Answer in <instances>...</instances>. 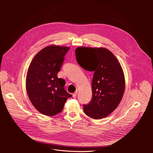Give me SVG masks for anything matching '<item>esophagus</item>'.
Here are the masks:
<instances>
[{
    "instance_id": "1",
    "label": "esophagus",
    "mask_w": 153,
    "mask_h": 153,
    "mask_svg": "<svg viewBox=\"0 0 153 153\" xmlns=\"http://www.w3.org/2000/svg\"><path fill=\"white\" fill-rule=\"evenodd\" d=\"M77 94V91H76L73 94V97H76Z\"/></svg>"
}]
</instances>
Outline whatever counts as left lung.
<instances>
[{
    "label": "left lung",
    "mask_w": 153,
    "mask_h": 153,
    "mask_svg": "<svg viewBox=\"0 0 153 153\" xmlns=\"http://www.w3.org/2000/svg\"><path fill=\"white\" fill-rule=\"evenodd\" d=\"M77 63L84 70L94 71L92 99L83 105L86 116L100 119L111 114L118 106L125 91V77L121 65L114 55L104 48L78 47Z\"/></svg>",
    "instance_id": "obj_1"
}]
</instances>
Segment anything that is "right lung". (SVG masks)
Wrapping results in <instances>:
<instances>
[{
  "instance_id": "add662e5",
  "label": "right lung",
  "mask_w": 153,
  "mask_h": 153,
  "mask_svg": "<svg viewBox=\"0 0 153 153\" xmlns=\"http://www.w3.org/2000/svg\"><path fill=\"white\" fill-rule=\"evenodd\" d=\"M69 47H47L33 58L28 70L26 89L28 97L40 113L53 116L60 113L68 98L72 97L64 88L65 81L57 73Z\"/></svg>"
}]
</instances>
